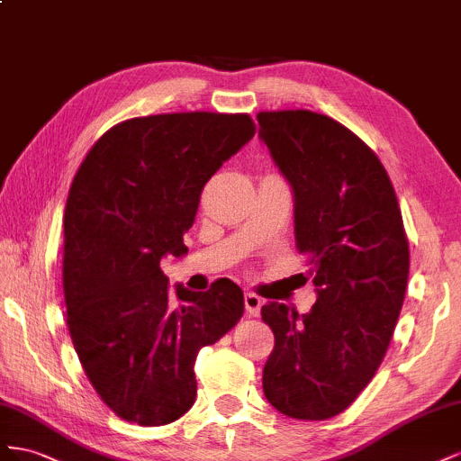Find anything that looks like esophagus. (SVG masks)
<instances>
[{
  "label": "esophagus",
  "instance_id": "esophagus-1",
  "mask_svg": "<svg viewBox=\"0 0 461 461\" xmlns=\"http://www.w3.org/2000/svg\"><path fill=\"white\" fill-rule=\"evenodd\" d=\"M262 303H265V301H262L257 294H253V292L245 294V309L249 314H251V317H258Z\"/></svg>",
  "mask_w": 461,
  "mask_h": 461
}]
</instances>
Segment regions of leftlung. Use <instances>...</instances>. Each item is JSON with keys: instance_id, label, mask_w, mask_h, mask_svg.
I'll use <instances>...</instances> for the list:
<instances>
[{"instance_id": "1", "label": "left lung", "mask_w": 461, "mask_h": 461, "mask_svg": "<svg viewBox=\"0 0 461 461\" xmlns=\"http://www.w3.org/2000/svg\"><path fill=\"white\" fill-rule=\"evenodd\" d=\"M258 135L294 191L295 245L317 303L299 314L270 301L262 371L280 413L324 420L371 383L403 305L410 245L396 191L376 154L348 127L309 110L260 112Z\"/></svg>"}]
</instances>
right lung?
Segmentation results:
<instances>
[{
  "label": "right lung",
  "instance_id": "obj_1",
  "mask_svg": "<svg viewBox=\"0 0 461 461\" xmlns=\"http://www.w3.org/2000/svg\"><path fill=\"white\" fill-rule=\"evenodd\" d=\"M255 137L247 113H162L106 131L71 183L63 216V294L75 351L98 396L129 423L160 427L191 410L194 359L238 324L243 292L176 285L201 191Z\"/></svg>",
  "mask_w": 461,
  "mask_h": 461
}]
</instances>
